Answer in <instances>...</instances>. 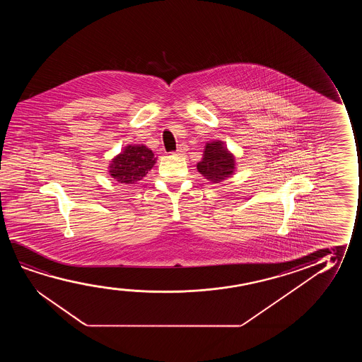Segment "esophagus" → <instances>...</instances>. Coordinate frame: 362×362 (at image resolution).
Instances as JSON below:
<instances>
[{
	"label": "esophagus",
	"mask_w": 362,
	"mask_h": 362,
	"mask_svg": "<svg viewBox=\"0 0 362 362\" xmlns=\"http://www.w3.org/2000/svg\"><path fill=\"white\" fill-rule=\"evenodd\" d=\"M187 151H188V146H187V144H180V146H179V148L177 149L175 154H177V156H184Z\"/></svg>",
	"instance_id": "esophagus-1"
}]
</instances>
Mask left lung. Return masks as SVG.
Returning a JSON list of instances; mask_svg holds the SVG:
<instances>
[{
    "instance_id": "obj_1",
    "label": "left lung",
    "mask_w": 362,
    "mask_h": 362,
    "mask_svg": "<svg viewBox=\"0 0 362 362\" xmlns=\"http://www.w3.org/2000/svg\"><path fill=\"white\" fill-rule=\"evenodd\" d=\"M197 168L209 183L218 184L235 173L236 163L233 154L223 141H211L205 146L203 158L197 164Z\"/></svg>"
}]
</instances>
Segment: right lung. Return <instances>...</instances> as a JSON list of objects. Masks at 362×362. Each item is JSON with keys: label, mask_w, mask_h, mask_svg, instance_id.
<instances>
[{"label": "right lung", "mask_w": 362, "mask_h": 362, "mask_svg": "<svg viewBox=\"0 0 362 362\" xmlns=\"http://www.w3.org/2000/svg\"><path fill=\"white\" fill-rule=\"evenodd\" d=\"M156 160L153 152L144 144H129L111 160L110 175L121 184H139L153 168Z\"/></svg>", "instance_id": "1"}]
</instances>
